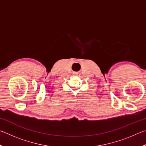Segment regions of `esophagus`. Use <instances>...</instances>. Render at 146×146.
<instances>
[{
  "instance_id": "esophagus-1",
  "label": "esophagus",
  "mask_w": 146,
  "mask_h": 146,
  "mask_svg": "<svg viewBox=\"0 0 146 146\" xmlns=\"http://www.w3.org/2000/svg\"><path fill=\"white\" fill-rule=\"evenodd\" d=\"M78 75V73H76V72L73 73V75Z\"/></svg>"
}]
</instances>
